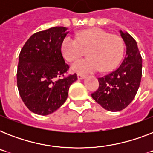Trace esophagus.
<instances>
[{
  "mask_svg": "<svg viewBox=\"0 0 153 153\" xmlns=\"http://www.w3.org/2000/svg\"><path fill=\"white\" fill-rule=\"evenodd\" d=\"M77 77H78V79H79V80H81V79H83L84 78H85V75H83V74H77Z\"/></svg>",
  "mask_w": 153,
  "mask_h": 153,
  "instance_id": "esophagus-1",
  "label": "esophagus"
}]
</instances>
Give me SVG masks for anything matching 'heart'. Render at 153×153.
Wrapping results in <instances>:
<instances>
[{
  "label": "heart",
  "instance_id": "heart-1",
  "mask_svg": "<svg viewBox=\"0 0 153 153\" xmlns=\"http://www.w3.org/2000/svg\"><path fill=\"white\" fill-rule=\"evenodd\" d=\"M83 48H90L86 55L89 57L76 60L71 65L73 71L87 74L114 69L122 59L124 42L121 37L110 35L101 28H91L79 32L77 39L67 36L63 39L61 51L65 59L71 62L80 56Z\"/></svg>",
  "mask_w": 153,
  "mask_h": 153
}]
</instances>
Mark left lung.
<instances>
[{
	"mask_svg": "<svg viewBox=\"0 0 153 153\" xmlns=\"http://www.w3.org/2000/svg\"><path fill=\"white\" fill-rule=\"evenodd\" d=\"M126 47L125 59L120 67L104 77L98 78L99 87L91 94L102 108L121 111L135 98L142 76V58L137 44L128 32L120 30Z\"/></svg>",
	"mask_w": 153,
	"mask_h": 153,
	"instance_id": "8db88e82",
	"label": "left lung"
}]
</instances>
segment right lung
Wrapping results in <instances>:
<instances>
[{
  "instance_id": "right-lung-1",
  "label": "right lung",
  "mask_w": 153,
  "mask_h": 153,
  "mask_svg": "<svg viewBox=\"0 0 153 153\" xmlns=\"http://www.w3.org/2000/svg\"><path fill=\"white\" fill-rule=\"evenodd\" d=\"M69 33L65 27H54L35 33L19 55L17 87L27 109L39 115H48L66 102L77 74L62 79L69 66L62 57V40Z\"/></svg>"
}]
</instances>
